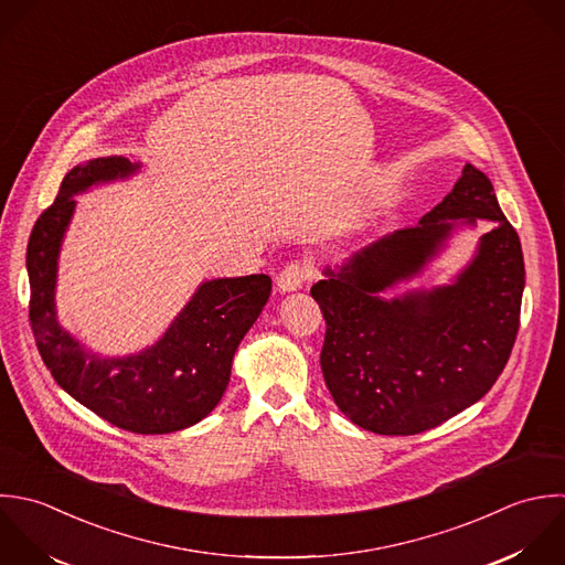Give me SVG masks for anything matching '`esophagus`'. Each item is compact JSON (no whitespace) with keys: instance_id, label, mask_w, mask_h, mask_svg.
I'll use <instances>...</instances> for the list:
<instances>
[{"instance_id":"esophagus-1","label":"esophagus","mask_w":565,"mask_h":565,"mask_svg":"<svg viewBox=\"0 0 565 565\" xmlns=\"http://www.w3.org/2000/svg\"><path fill=\"white\" fill-rule=\"evenodd\" d=\"M312 277V266L308 262H290L279 275H277V288L281 292H295L303 288V284Z\"/></svg>"}]
</instances>
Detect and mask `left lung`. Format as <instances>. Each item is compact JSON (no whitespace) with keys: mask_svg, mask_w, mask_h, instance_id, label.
I'll return each instance as SVG.
<instances>
[{"mask_svg":"<svg viewBox=\"0 0 565 565\" xmlns=\"http://www.w3.org/2000/svg\"><path fill=\"white\" fill-rule=\"evenodd\" d=\"M489 218L477 257L449 287L396 300L458 223ZM310 290L326 319L321 370L337 407L381 436H414L478 403L504 372L526 284L518 231L491 180L465 164L451 193L418 226L396 231L326 268Z\"/></svg>","mask_w":565,"mask_h":565,"instance_id":"left-lung-1","label":"left lung"}]
</instances>
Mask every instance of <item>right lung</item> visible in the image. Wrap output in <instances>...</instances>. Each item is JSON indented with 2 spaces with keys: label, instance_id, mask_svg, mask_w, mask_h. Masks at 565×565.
Masks as SVG:
<instances>
[{
  "label": "right lung",
  "instance_id": "1",
  "mask_svg": "<svg viewBox=\"0 0 565 565\" xmlns=\"http://www.w3.org/2000/svg\"><path fill=\"white\" fill-rule=\"evenodd\" d=\"M140 169L122 156L94 158L70 169L56 200L28 239V317L36 350L58 383L83 407L134 434H171L206 418L220 403L235 350L270 297L268 275L200 284L162 339L138 354L100 359L56 321V259L72 220L74 195Z\"/></svg>",
  "mask_w": 565,
  "mask_h": 565
}]
</instances>
